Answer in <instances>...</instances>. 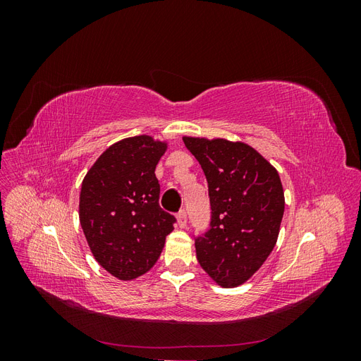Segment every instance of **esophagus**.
Segmentation results:
<instances>
[{
  "label": "esophagus",
  "instance_id": "1",
  "mask_svg": "<svg viewBox=\"0 0 361 361\" xmlns=\"http://www.w3.org/2000/svg\"><path fill=\"white\" fill-rule=\"evenodd\" d=\"M176 218H178V226H179L180 228L187 227V223H188V220H187V212H185L183 209L179 211V214L176 215Z\"/></svg>",
  "mask_w": 361,
  "mask_h": 361
}]
</instances>
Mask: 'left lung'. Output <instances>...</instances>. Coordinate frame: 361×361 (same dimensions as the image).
I'll return each instance as SVG.
<instances>
[{
  "label": "left lung",
  "instance_id": "obj_1",
  "mask_svg": "<svg viewBox=\"0 0 361 361\" xmlns=\"http://www.w3.org/2000/svg\"><path fill=\"white\" fill-rule=\"evenodd\" d=\"M209 188V231L195 238L200 267L223 288L245 283L277 243L285 194L277 170L241 141L183 137Z\"/></svg>",
  "mask_w": 361,
  "mask_h": 361
}]
</instances>
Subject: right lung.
<instances>
[{
  "label": "right lung",
  "instance_id": "right-lung-1",
  "mask_svg": "<svg viewBox=\"0 0 361 361\" xmlns=\"http://www.w3.org/2000/svg\"><path fill=\"white\" fill-rule=\"evenodd\" d=\"M167 143L149 135L117 141L87 171L80 223L94 259L118 280L143 276L157 264L176 218L159 206L155 176Z\"/></svg>",
  "mask_w": 361,
  "mask_h": 361
}]
</instances>
